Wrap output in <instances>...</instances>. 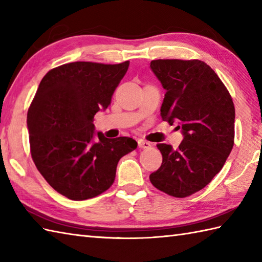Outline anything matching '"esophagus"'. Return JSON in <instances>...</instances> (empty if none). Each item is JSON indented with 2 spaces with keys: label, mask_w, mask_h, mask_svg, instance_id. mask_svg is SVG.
I'll return each mask as SVG.
<instances>
[{
  "label": "esophagus",
  "mask_w": 262,
  "mask_h": 262,
  "mask_svg": "<svg viewBox=\"0 0 262 262\" xmlns=\"http://www.w3.org/2000/svg\"><path fill=\"white\" fill-rule=\"evenodd\" d=\"M138 147L140 148H148L151 146V143L147 142V141H144V140H138Z\"/></svg>",
  "instance_id": "1"
}]
</instances>
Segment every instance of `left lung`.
<instances>
[{
	"instance_id": "left-lung-1",
	"label": "left lung",
	"mask_w": 262,
	"mask_h": 262,
	"mask_svg": "<svg viewBox=\"0 0 262 262\" xmlns=\"http://www.w3.org/2000/svg\"><path fill=\"white\" fill-rule=\"evenodd\" d=\"M149 68L166 91L161 117L170 125L177 122L183 135L177 149L158 144L162 164L149 180L170 196H190L207 186L229 158L234 104L223 82L202 60L157 59Z\"/></svg>"
}]
</instances>
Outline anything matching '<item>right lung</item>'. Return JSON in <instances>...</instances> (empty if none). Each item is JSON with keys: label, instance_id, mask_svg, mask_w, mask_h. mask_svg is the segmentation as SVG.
<instances>
[{"label": "right lung", "instance_id": "1", "mask_svg": "<svg viewBox=\"0 0 262 262\" xmlns=\"http://www.w3.org/2000/svg\"><path fill=\"white\" fill-rule=\"evenodd\" d=\"M129 62H74L42 77L28 110L31 157L55 190L85 200L113 185L118 161L137 147L130 137L107 138L93 118L105 110Z\"/></svg>", "mask_w": 262, "mask_h": 262}]
</instances>
